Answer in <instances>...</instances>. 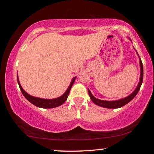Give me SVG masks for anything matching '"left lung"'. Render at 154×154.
Masks as SVG:
<instances>
[{"label": "left lung", "instance_id": "obj_1", "mask_svg": "<svg viewBox=\"0 0 154 154\" xmlns=\"http://www.w3.org/2000/svg\"><path fill=\"white\" fill-rule=\"evenodd\" d=\"M129 39L131 40V39H130V38H129ZM134 49L135 50V48H134ZM135 51L139 57L140 68V80H139L138 85H137V88H135V91L132 92L131 94L129 95L128 96L125 97V98H121V99H119V100H110V101H109V100H100V99H98V98H95V97L93 95V94L91 93V91H90L89 89H88V94H89V95H90V98H91L92 101H93L95 104L99 106H101L103 108H107V109H118V108L122 107L125 105H126V104L128 103L130 100H132L134 98H135V96L137 95V93H138L140 88V87H141V85H142V83H143V66L142 61H141L140 58V56H139L138 54H137V51L135 50Z\"/></svg>", "mask_w": 154, "mask_h": 154}]
</instances>
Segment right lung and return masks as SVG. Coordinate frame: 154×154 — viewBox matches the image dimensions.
Masks as SVG:
<instances>
[{
  "label": "right lung",
  "instance_id": "right-lung-1",
  "mask_svg": "<svg viewBox=\"0 0 154 154\" xmlns=\"http://www.w3.org/2000/svg\"><path fill=\"white\" fill-rule=\"evenodd\" d=\"M75 79L76 77L72 78L69 86V88H67L66 92H65L61 96H60L59 98H53V99H45V98H37V97L32 96V95H29L26 92L24 91V89L22 88V86H21L20 82H19V80L18 75H17V82H18L19 88H20L23 95L25 97L26 100H29V101L31 103H32L33 105L36 106L40 107V108H43V109H52V108L57 107V106H59L62 105V104L66 101L67 98H68V95L69 94L70 90H71L72 85H73L74 82H75Z\"/></svg>",
  "mask_w": 154,
  "mask_h": 154
}]
</instances>
